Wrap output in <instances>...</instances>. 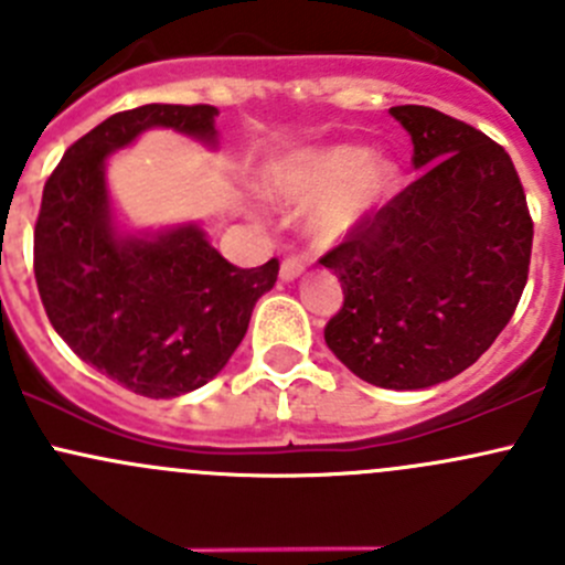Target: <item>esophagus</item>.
Instances as JSON below:
<instances>
[{"instance_id":"obj_1","label":"esophagus","mask_w":565,"mask_h":565,"mask_svg":"<svg viewBox=\"0 0 565 565\" xmlns=\"http://www.w3.org/2000/svg\"><path fill=\"white\" fill-rule=\"evenodd\" d=\"M278 276H281V281H295V278L303 276V262H300V259H284Z\"/></svg>"}]
</instances>
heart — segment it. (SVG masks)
Masks as SVG:
<instances>
[{"mask_svg": "<svg viewBox=\"0 0 565 565\" xmlns=\"http://www.w3.org/2000/svg\"><path fill=\"white\" fill-rule=\"evenodd\" d=\"M398 163L361 145L303 147L273 163L265 193L278 204H303V230L315 243H335L391 202Z\"/></svg>", "mask_w": 565, "mask_h": 565, "instance_id": "heart-1", "label": "heart"}]
</instances>
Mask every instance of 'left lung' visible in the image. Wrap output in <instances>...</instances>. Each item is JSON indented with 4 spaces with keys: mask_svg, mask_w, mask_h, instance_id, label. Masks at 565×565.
I'll list each match as a JSON object with an SVG mask.
<instances>
[{
    "mask_svg": "<svg viewBox=\"0 0 565 565\" xmlns=\"http://www.w3.org/2000/svg\"><path fill=\"white\" fill-rule=\"evenodd\" d=\"M418 180L322 256L344 289L324 344L355 377L420 391L492 347L527 284L533 221L509 152L429 106H393Z\"/></svg>",
    "mask_w": 565,
    "mask_h": 565,
    "instance_id": "1",
    "label": "left lung"
}]
</instances>
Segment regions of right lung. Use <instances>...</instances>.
<instances>
[{"mask_svg": "<svg viewBox=\"0 0 565 565\" xmlns=\"http://www.w3.org/2000/svg\"><path fill=\"white\" fill-rule=\"evenodd\" d=\"M215 106L147 104L104 119L67 147L35 224L38 292L84 363L122 388L174 398L207 385L246 335L278 259L230 265L199 224L125 230L108 193L114 152L169 128L215 150Z\"/></svg>", "mask_w": 565, "mask_h": 565, "instance_id": "1", "label": "right lung"}]
</instances>
